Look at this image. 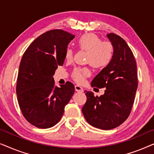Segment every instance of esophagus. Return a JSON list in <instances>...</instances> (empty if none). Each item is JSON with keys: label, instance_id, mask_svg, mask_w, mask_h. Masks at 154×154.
<instances>
[{"label": "esophagus", "instance_id": "obj_1", "mask_svg": "<svg viewBox=\"0 0 154 154\" xmlns=\"http://www.w3.org/2000/svg\"><path fill=\"white\" fill-rule=\"evenodd\" d=\"M75 91H77V92H83V88H81V86H79V85H75Z\"/></svg>", "mask_w": 154, "mask_h": 154}]
</instances>
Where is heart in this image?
<instances>
[{
    "mask_svg": "<svg viewBox=\"0 0 154 154\" xmlns=\"http://www.w3.org/2000/svg\"><path fill=\"white\" fill-rule=\"evenodd\" d=\"M79 49L87 52L85 62L89 63L97 69H102L109 66L114 55V47L109 41H102L98 35L94 33L82 35L77 41ZM73 52L71 48H67L65 52V58L71 61ZM90 75L88 67H77L73 69L72 78L77 83H83L85 79Z\"/></svg>",
    "mask_w": 154,
    "mask_h": 154,
    "instance_id": "obj_1",
    "label": "heart"
}]
</instances>
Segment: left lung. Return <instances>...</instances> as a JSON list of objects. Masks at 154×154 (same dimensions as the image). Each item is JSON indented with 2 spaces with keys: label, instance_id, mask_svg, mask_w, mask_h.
<instances>
[{
  "label": "left lung",
  "instance_id": "obj_1",
  "mask_svg": "<svg viewBox=\"0 0 154 154\" xmlns=\"http://www.w3.org/2000/svg\"><path fill=\"white\" fill-rule=\"evenodd\" d=\"M107 37L114 47L113 58L91 82L92 87L106 90L100 97L85 90L87 101L82 108L88 123L102 130L116 128L128 119L138 85L137 64L131 49L119 35L110 33Z\"/></svg>",
  "mask_w": 154,
  "mask_h": 154
}]
</instances>
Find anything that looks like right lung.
<instances>
[{
  "label": "right lung",
  "instance_id": "right-lung-1",
  "mask_svg": "<svg viewBox=\"0 0 154 154\" xmlns=\"http://www.w3.org/2000/svg\"><path fill=\"white\" fill-rule=\"evenodd\" d=\"M74 35L53 29L39 35L23 54L19 68L16 92L23 116L31 125L45 129L56 125L72 97L74 85L67 81L60 88L53 75L62 66L65 52Z\"/></svg>",
  "mask_w": 154,
  "mask_h": 154
}]
</instances>
